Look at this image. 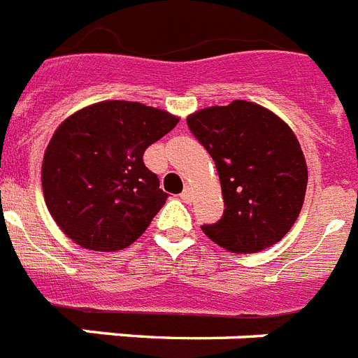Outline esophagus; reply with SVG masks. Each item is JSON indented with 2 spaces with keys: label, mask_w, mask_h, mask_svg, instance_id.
Segmentation results:
<instances>
[{
  "label": "esophagus",
  "mask_w": 358,
  "mask_h": 358,
  "mask_svg": "<svg viewBox=\"0 0 358 358\" xmlns=\"http://www.w3.org/2000/svg\"><path fill=\"white\" fill-rule=\"evenodd\" d=\"M181 199L185 203L192 201V190H190V188H185V190L181 192Z\"/></svg>",
  "instance_id": "1"
}]
</instances>
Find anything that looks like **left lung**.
I'll return each instance as SVG.
<instances>
[{
	"label": "left lung",
	"instance_id": "obj_1",
	"mask_svg": "<svg viewBox=\"0 0 358 358\" xmlns=\"http://www.w3.org/2000/svg\"><path fill=\"white\" fill-rule=\"evenodd\" d=\"M187 124L213 157L225 203L222 220L203 225V233L233 253L277 244L296 224L307 192V162L294 131L244 99L201 108Z\"/></svg>",
	"mask_w": 358,
	"mask_h": 358
}]
</instances>
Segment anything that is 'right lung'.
I'll return each instance as SVG.
<instances>
[{
  "label": "right lung",
  "instance_id": "obj_1",
  "mask_svg": "<svg viewBox=\"0 0 358 358\" xmlns=\"http://www.w3.org/2000/svg\"><path fill=\"white\" fill-rule=\"evenodd\" d=\"M179 118L136 101H101L77 110L51 136L42 161L48 210L85 250L131 245L166 203L144 151Z\"/></svg>",
  "mask_w": 358,
  "mask_h": 358
}]
</instances>
